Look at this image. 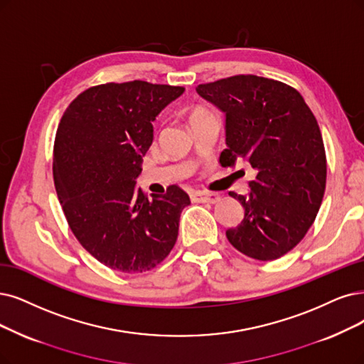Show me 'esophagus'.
I'll list each match as a JSON object with an SVG mask.
<instances>
[{
    "label": "esophagus",
    "instance_id": "esophagus-1",
    "mask_svg": "<svg viewBox=\"0 0 364 364\" xmlns=\"http://www.w3.org/2000/svg\"><path fill=\"white\" fill-rule=\"evenodd\" d=\"M192 198L198 203H207V204H216L220 200V195L213 192H195Z\"/></svg>",
    "mask_w": 364,
    "mask_h": 364
}]
</instances>
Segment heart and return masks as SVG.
<instances>
[{
    "instance_id": "heart-1",
    "label": "heart",
    "mask_w": 364,
    "mask_h": 364,
    "mask_svg": "<svg viewBox=\"0 0 364 364\" xmlns=\"http://www.w3.org/2000/svg\"><path fill=\"white\" fill-rule=\"evenodd\" d=\"M196 114H203V111H198V112H195L193 115H196ZM193 115H192V117H193Z\"/></svg>"
}]
</instances>
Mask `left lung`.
Listing matches in <instances>:
<instances>
[{"label": "left lung", "mask_w": 364, "mask_h": 364, "mask_svg": "<svg viewBox=\"0 0 364 364\" xmlns=\"http://www.w3.org/2000/svg\"><path fill=\"white\" fill-rule=\"evenodd\" d=\"M225 114L222 166L245 161L255 171L245 218L226 231L247 257L273 261L297 246L322 203L327 160L318 121L301 94L274 79L238 75L196 87Z\"/></svg>", "instance_id": "1"}]
</instances>
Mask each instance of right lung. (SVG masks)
<instances>
[{
	"instance_id": "add662e5",
	"label": "right lung",
	"mask_w": 364,
	"mask_h": 364,
	"mask_svg": "<svg viewBox=\"0 0 364 364\" xmlns=\"http://www.w3.org/2000/svg\"><path fill=\"white\" fill-rule=\"evenodd\" d=\"M183 87L132 80L80 92L53 145V181L75 237L94 258L123 273L154 268L172 250L191 198L178 186L148 200L136 186L153 121Z\"/></svg>"
}]
</instances>
